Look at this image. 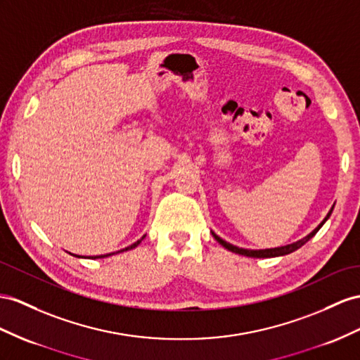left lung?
I'll list each match as a JSON object with an SVG mask.
<instances>
[{
  "label": "left lung",
  "mask_w": 360,
  "mask_h": 360,
  "mask_svg": "<svg viewBox=\"0 0 360 360\" xmlns=\"http://www.w3.org/2000/svg\"><path fill=\"white\" fill-rule=\"evenodd\" d=\"M331 211H333V208H331L330 211H328V214H327V217L322 220V222L313 229V231L309 234V236H306L304 238H301V240H298V242H295V243H290V245H285V246H280V248H271V250H259V251H254V250H243V248H237V246H234V245H231V243H228V242H225V240H222V238H220L219 236H216L214 233H211L213 234V237L216 238V240L222 245L224 248H226L228 251H231V252H236V254H238V255H245V257H254V259H268V257H280V255H288V254H290V252H293V251H297L298 248H301L302 245H306L310 238L315 236L319 229H321V226L326 224V220L330 217V214H331Z\"/></svg>",
  "instance_id": "8db88e82"
}]
</instances>
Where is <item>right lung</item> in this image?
Segmentation results:
<instances>
[{
	"instance_id": "obj_1",
	"label": "right lung",
	"mask_w": 360,
	"mask_h": 360,
	"mask_svg": "<svg viewBox=\"0 0 360 360\" xmlns=\"http://www.w3.org/2000/svg\"><path fill=\"white\" fill-rule=\"evenodd\" d=\"M144 238V236L140 238V240H136L135 243H132L131 246H127V248H124V250H122V251H118V252H123V251H127V250H134V248H136L138 245L141 243V240ZM114 254V252H112ZM112 254H106V255H98V257H92V259H105V257H109V255H112Z\"/></svg>"
}]
</instances>
